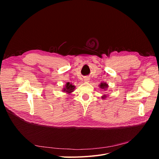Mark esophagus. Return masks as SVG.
Wrapping results in <instances>:
<instances>
[{
	"mask_svg": "<svg viewBox=\"0 0 159 159\" xmlns=\"http://www.w3.org/2000/svg\"><path fill=\"white\" fill-rule=\"evenodd\" d=\"M84 80L85 81H87V82H88V81H89V78H88V77H85Z\"/></svg>",
	"mask_w": 159,
	"mask_h": 159,
	"instance_id": "1",
	"label": "esophagus"
}]
</instances>
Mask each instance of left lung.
Here are the masks:
<instances>
[{
	"label": "left lung",
	"instance_id": "left-lung-1",
	"mask_svg": "<svg viewBox=\"0 0 159 159\" xmlns=\"http://www.w3.org/2000/svg\"><path fill=\"white\" fill-rule=\"evenodd\" d=\"M99 88H100L101 89H104V90L105 91V90H106V89H107V88H108V84H107V83H105V82H102V83H101V84L99 85ZM105 98H107L106 95L102 96V98H103V99H105Z\"/></svg>",
	"mask_w": 159,
	"mask_h": 159
}]
</instances>
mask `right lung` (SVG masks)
I'll list each match as a JSON object with an SVG mask.
<instances>
[{
  "label": "right lung",
  "instance_id": "right-lung-1",
  "mask_svg": "<svg viewBox=\"0 0 159 159\" xmlns=\"http://www.w3.org/2000/svg\"><path fill=\"white\" fill-rule=\"evenodd\" d=\"M75 88V86L74 85L70 84V82H67L65 87L63 88L62 91H63V92L67 93L68 94H70L74 91Z\"/></svg>",
  "mask_w": 159,
  "mask_h": 159
}]
</instances>
